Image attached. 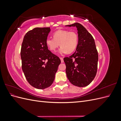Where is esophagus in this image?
Returning a JSON list of instances; mask_svg holds the SVG:
<instances>
[{
	"label": "esophagus",
	"mask_w": 121,
	"mask_h": 121,
	"mask_svg": "<svg viewBox=\"0 0 121 121\" xmlns=\"http://www.w3.org/2000/svg\"><path fill=\"white\" fill-rule=\"evenodd\" d=\"M60 60H61V63H64V59L63 57H60Z\"/></svg>",
	"instance_id": "obj_1"
}]
</instances>
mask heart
<instances>
[{"label": "heart", "instance_id": "obj_1", "mask_svg": "<svg viewBox=\"0 0 121 121\" xmlns=\"http://www.w3.org/2000/svg\"><path fill=\"white\" fill-rule=\"evenodd\" d=\"M53 38H47L46 44L50 50L55 52L60 46L59 53L64 54L74 52L78 44V36L74 31L59 30L53 33Z\"/></svg>", "mask_w": 121, "mask_h": 121}]
</instances>
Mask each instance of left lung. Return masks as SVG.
<instances>
[{
  "label": "left lung",
  "instance_id": "8db88e82",
  "mask_svg": "<svg viewBox=\"0 0 121 121\" xmlns=\"http://www.w3.org/2000/svg\"><path fill=\"white\" fill-rule=\"evenodd\" d=\"M66 26L76 27L78 34L76 52L64 58L67 78L73 85L85 87L93 81L97 70L98 56L94 39L81 24L75 23Z\"/></svg>",
  "mask_w": 121,
  "mask_h": 121
}]
</instances>
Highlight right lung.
I'll return each mask as SVG.
<instances>
[{
    "label": "right lung",
    "mask_w": 121,
    "mask_h": 121,
    "mask_svg": "<svg viewBox=\"0 0 121 121\" xmlns=\"http://www.w3.org/2000/svg\"><path fill=\"white\" fill-rule=\"evenodd\" d=\"M50 28H35L24 36L21 50L22 68L31 86L43 89L52 85L60 60L48 49Z\"/></svg>",
    "instance_id": "add662e5"
}]
</instances>
